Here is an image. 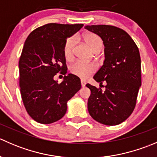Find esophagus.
Segmentation results:
<instances>
[{
  "label": "esophagus",
  "instance_id": "34e87169",
  "mask_svg": "<svg viewBox=\"0 0 157 157\" xmlns=\"http://www.w3.org/2000/svg\"><path fill=\"white\" fill-rule=\"evenodd\" d=\"M80 83H81V86H82V87H84V86H86V82H85L84 80H80Z\"/></svg>",
  "mask_w": 157,
  "mask_h": 157
}]
</instances>
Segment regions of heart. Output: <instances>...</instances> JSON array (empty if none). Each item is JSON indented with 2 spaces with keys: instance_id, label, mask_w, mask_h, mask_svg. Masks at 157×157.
Masks as SVG:
<instances>
[{
  "instance_id": "heart-1",
  "label": "heart",
  "mask_w": 157,
  "mask_h": 157,
  "mask_svg": "<svg viewBox=\"0 0 157 157\" xmlns=\"http://www.w3.org/2000/svg\"><path fill=\"white\" fill-rule=\"evenodd\" d=\"M83 39L93 52H99L103 42L98 35L93 33H87L83 36ZM76 38L71 36L65 41L63 48L64 56L67 61H71L74 57V48L75 45ZM96 71V64L93 63H86L83 61H76L70 66V71L72 74L81 79L87 78L89 76Z\"/></svg>"
}]
</instances>
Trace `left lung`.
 <instances>
[{"label": "left lung", "mask_w": 157, "mask_h": 157, "mask_svg": "<svg viewBox=\"0 0 157 157\" xmlns=\"http://www.w3.org/2000/svg\"><path fill=\"white\" fill-rule=\"evenodd\" d=\"M103 41L105 60L93 79L105 83V90L90 84L87 108L92 118L105 125H117L134 111L141 86V66L138 48L131 36L113 26H86ZM103 86V85H102Z\"/></svg>", "instance_id": "obj_1"}]
</instances>
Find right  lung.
Here are the masks:
<instances>
[{"instance_id": "add662e5", "label": "right lung", "mask_w": 157, "mask_h": 157, "mask_svg": "<svg viewBox=\"0 0 157 157\" xmlns=\"http://www.w3.org/2000/svg\"><path fill=\"white\" fill-rule=\"evenodd\" d=\"M83 26L48 23L33 30L25 42L19 61L20 93L28 114L37 122L51 124L61 119L68 100L81 88L78 77L65 75L63 48L67 38ZM60 71L65 77L58 84L53 77Z\"/></svg>"}]
</instances>
